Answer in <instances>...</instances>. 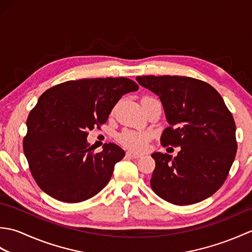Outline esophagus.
I'll return each instance as SVG.
<instances>
[{
    "mask_svg": "<svg viewBox=\"0 0 252 252\" xmlns=\"http://www.w3.org/2000/svg\"><path fill=\"white\" fill-rule=\"evenodd\" d=\"M126 156L130 157V158H140V157H142V155L141 154L133 153V152H127L126 153Z\"/></svg>",
    "mask_w": 252,
    "mask_h": 252,
    "instance_id": "1",
    "label": "esophagus"
}]
</instances>
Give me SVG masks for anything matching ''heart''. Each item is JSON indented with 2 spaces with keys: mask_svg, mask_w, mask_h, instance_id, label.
<instances>
[{
  "mask_svg": "<svg viewBox=\"0 0 252 252\" xmlns=\"http://www.w3.org/2000/svg\"><path fill=\"white\" fill-rule=\"evenodd\" d=\"M151 134L145 131L127 130L122 132L118 140L123 146L134 152H143L147 147Z\"/></svg>",
  "mask_w": 252,
  "mask_h": 252,
  "instance_id": "b5f03b06",
  "label": "heart"
}]
</instances>
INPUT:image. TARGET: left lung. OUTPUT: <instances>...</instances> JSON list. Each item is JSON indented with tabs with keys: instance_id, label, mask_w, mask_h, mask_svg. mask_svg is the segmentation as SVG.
<instances>
[{
	"instance_id": "1",
	"label": "left lung",
	"mask_w": 252,
	"mask_h": 252,
	"mask_svg": "<svg viewBox=\"0 0 252 252\" xmlns=\"http://www.w3.org/2000/svg\"><path fill=\"white\" fill-rule=\"evenodd\" d=\"M161 100L169 126L163 146L181 147L178 156L154 153L151 186L174 205L199 202L225 181L237 152L236 126L218 91L200 80L179 76L136 77Z\"/></svg>"
}]
</instances>
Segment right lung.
Here are the masks:
<instances>
[{"label": "right lung", "instance_id": "1", "mask_svg": "<svg viewBox=\"0 0 252 252\" xmlns=\"http://www.w3.org/2000/svg\"><path fill=\"white\" fill-rule=\"evenodd\" d=\"M138 85L127 78L67 81L42 94L27 119L24 153L31 174L47 195L81 202L108 184L125 151L114 143L95 154L87 137L108 119L122 95Z\"/></svg>", "mask_w": 252, "mask_h": 252}]
</instances>
